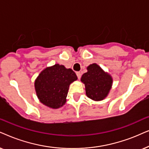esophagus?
<instances>
[{"label": "esophagus", "instance_id": "34e87169", "mask_svg": "<svg viewBox=\"0 0 149 149\" xmlns=\"http://www.w3.org/2000/svg\"><path fill=\"white\" fill-rule=\"evenodd\" d=\"M76 75H77V76H78V79H80V78H81V73L80 72H76Z\"/></svg>", "mask_w": 149, "mask_h": 149}]
</instances>
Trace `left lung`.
Instances as JSON below:
<instances>
[{
    "instance_id": "obj_1",
    "label": "left lung",
    "mask_w": 149,
    "mask_h": 149,
    "mask_svg": "<svg viewBox=\"0 0 149 149\" xmlns=\"http://www.w3.org/2000/svg\"><path fill=\"white\" fill-rule=\"evenodd\" d=\"M87 71L81 78L87 97L93 101L103 100L108 96L112 87V76L96 63L88 66Z\"/></svg>"
}]
</instances>
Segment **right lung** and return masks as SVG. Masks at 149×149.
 Listing matches in <instances>:
<instances>
[{
    "label": "right lung",
    "mask_w": 149,
    "mask_h": 149,
    "mask_svg": "<svg viewBox=\"0 0 149 149\" xmlns=\"http://www.w3.org/2000/svg\"><path fill=\"white\" fill-rule=\"evenodd\" d=\"M77 79L74 71L64 65L56 64L46 67L35 81L37 97L49 108H61L66 103L69 85Z\"/></svg>",
    "instance_id": "obj_1"
}]
</instances>
